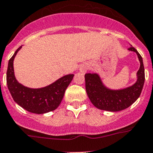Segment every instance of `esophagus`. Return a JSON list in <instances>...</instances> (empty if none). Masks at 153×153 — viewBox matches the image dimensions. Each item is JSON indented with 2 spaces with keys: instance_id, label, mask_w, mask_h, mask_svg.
Segmentation results:
<instances>
[{
  "instance_id": "1",
  "label": "esophagus",
  "mask_w": 153,
  "mask_h": 153,
  "mask_svg": "<svg viewBox=\"0 0 153 153\" xmlns=\"http://www.w3.org/2000/svg\"><path fill=\"white\" fill-rule=\"evenodd\" d=\"M88 69V67L87 65H86V64H83V65H81V67H80L79 70H80V72L82 74H85L86 72V71H87Z\"/></svg>"
}]
</instances>
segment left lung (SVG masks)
I'll return each mask as SVG.
<instances>
[{"label": "left lung", "instance_id": "obj_1", "mask_svg": "<svg viewBox=\"0 0 153 153\" xmlns=\"http://www.w3.org/2000/svg\"><path fill=\"white\" fill-rule=\"evenodd\" d=\"M128 49L136 52L141 64L137 72L138 80L132 86L119 90H112L104 86L98 74H85L86 93L92 104L98 109L110 112L121 111L132 105L139 98L145 81L143 59L134 47Z\"/></svg>", "mask_w": 153, "mask_h": 153}]
</instances>
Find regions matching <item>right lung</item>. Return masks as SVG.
<instances>
[{
  "mask_svg": "<svg viewBox=\"0 0 153 153\" xmlns=\"http://www.w3.org/2000/svg\"><path fill=\"white\" fill-rule=\"evenodd\" d=\"M20 47L9 61L7 84L14 101L29 112L44 114L51 112L60 105L67 86L73 78V74L65 75L46 87L31 89L19 84L14 74L13 61Z\"/></svg>",
  "mask_w": 153,
  "mask_h": 153,
  "instance_id": "add662e5",
  "label": "right lung"
}]
</instances>
